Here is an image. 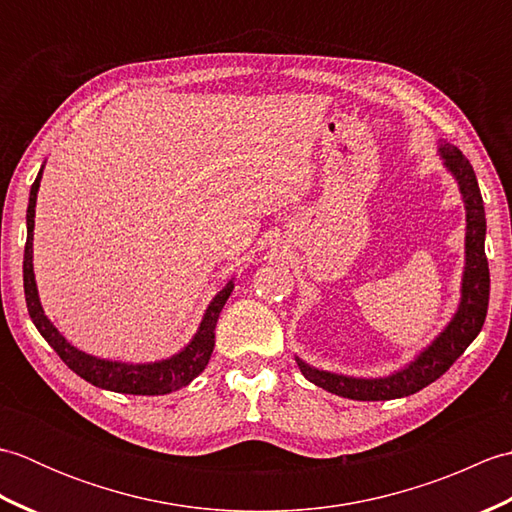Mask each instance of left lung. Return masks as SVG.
<instances>
[{"label": "left lung", "instance_id": "8db88e82", "mask_svg": "<svg viewBox=\"0 0 512 512\" xmlns=\"http://www.w3.org/2000/svg\"><path fill=\"white\" fill-rule=\"evenodd\" d=\"M440 156L444 160V167L458 180L466 209V266L462 275V299L458 312H455L447 328L440 332L438 339L429 347H424L407 367L383 378H354L323 372V369L303 363L297 356L301 374L310 383L330 391V394L352 400H394L416 394V391L431 385L433 380H438L447 372L482 330L488 310V292H491V275H488V259L484 253V200L480 187H477L471 162L464 158L462 151L449 143H442Z\"/></svg>", "mask_w": 512, "mask_h": 512}]
</instances>
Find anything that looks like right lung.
Masks as SVG:
<instances>
[{
	"label": "right lung",
	"instance_id": "obj_1",
	"mask_svg": "<svg viewBox=\"0 0 512 512\" xmlns=\"http://www.w3.org/2000/svg\"><path fill=\"white\" fill-rule=\"evenodd\" d=\"M39 182H41V171L30 187V200H28V211H26L28 239H26V250H24L26 306L39 334L48 341V345L59 354L61 361L68 365L74 374H79L83 380H88V383H92L94 387L118 391V394H134V396H162V394H171V391H176L180 387H187L195 376L204 372V367L213 354L217 317H220L226 299L231 297V292L235 288L233 281H228V284L213 297L191 343L176 356L165 358V361L134 365V363L105 361V358H96L76 350L74 345H70L63 339L46 314H43L37 284H35V273H32V228H35V204H37Z\"/></svg>",
	"mask_w": 512,
	"mask_h": 512
}]
</instances>
